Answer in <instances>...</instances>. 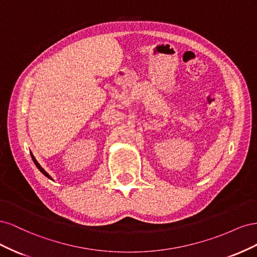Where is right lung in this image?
<instances>
[{
  "label": "right lung",
  "instance_id": "obj_1",
  "mask_svg": "<svg viewBox=\"0 0 257 257\" xmlns=\"http://www.w3.org/2000/svg\"><path fill=\"white\" fill-rule=\"evenodd\" d=\"M31 157H32V160H33V162H34V164L36 165V167H37L38 169H40V170H41V173H42L43 175H45V176H46V177H47V178L51 179V180H52V178H51V177H50V176H49V175H48L47 173H46V172H45V170H44V168H43V167H42V166H41L40 164H38V162L36 161V159L34 158V155H33L32 153H31Z\"/></svg>",
  "mask_w": 257,
  "mask_h": 257
}]
</instances>
